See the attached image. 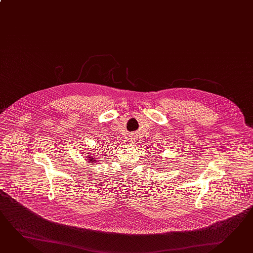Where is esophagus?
Returning <instances> with one entry per match:
<instances>
[{
  "instance_id": "obj_1",
  "label": "esophagus",
  "mask_w": 253,
  "mask_h": 253,
  "mask_svg": "<svg viewBox=\"0 0 253 253\" xmlns=\"http://www.w3.org/2000/svg\"><path fill=\"white\" fill-rule=\"evenodd\" d=\"M134 141H135V139H134V136H130V138H129V143L130 144H133V143H134Z\"/></svg>"
}]
</instances>
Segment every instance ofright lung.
I'll return each instance as SVG.
<instances>
[{
    "label": "right lung",
    "instance_id": "1",
    "mask_svg": "<svg viewBox=\"0 0 253 253\" xmlns=\"http://www.w3.org/2000/svg\"><path fill=\"white\" fill-rule=\"evenodd\" d=\"M94 161H96L94 158H92V157H90L89 156L88 159H87V162H89V164H92V163H94Z\"/></svg>",
    "mask_w": 253,
    "mask_h": 253
}]
</instances>
